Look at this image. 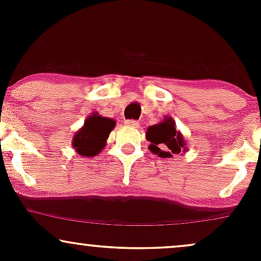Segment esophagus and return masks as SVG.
Instances as JSON below:
<instances>
[{
  "mask_svg": "<svg viewBox=\"0 0 261 261\" xmlns=\"http://www.w3.org/2000/svg\"><path fill=\"white\" fill-rule=\"evenodd\" d=\"M126 125L128 126H133V127H139V121L137 120H126Z\"/></svg>",
  "mask_w": 261,
  "mask_h": 261,
  "instance_id": "obj_1",
  "label": "esophagus"
}]
</instances>
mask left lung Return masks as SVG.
Instances as JSON below:
<instances>
[{"mask_svg":"<svg viewBox=\"0 0 261 261\" xmlns=\"http://www.w3.org/2000/svg\"><path fill=\"white\" fill-rule=\"evenodd\" d=\"M175 121L167 115L163 121L148 126L146 131V140L149 142L148 149L161 158H170L173 154L187 152V141L179 130H176Z\"/></svg>","mask_w":261,"mask_h":261,"instance_id":"obj_1","label":"left lung"}]
</instances>
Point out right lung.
Wrapping results in <instances>:
<instances>
[{
    "label": "right lung",
    "mask_w": 261,
    "mask_h": 261,
    "mask_svg": "<svg viewBox=\"0 0 261 261\" xmlns=\"http://www.w3.org/2000/svg\"><path fill=\"white\" fill-rule=\"evenodd\" d=\"M114 119L93 113L86 119L85 125L73 135L72 146L82 157H93L99 154L106 147L109 134L115 127Z\"/></svg>",
    "instance_id": "1"
}]
</instances>
